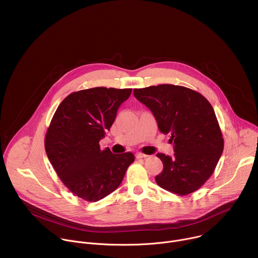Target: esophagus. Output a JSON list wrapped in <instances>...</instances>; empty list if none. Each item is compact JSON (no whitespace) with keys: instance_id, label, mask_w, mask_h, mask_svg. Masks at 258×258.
Wrapping results in <instances>:
<instances>
[{"instance_id":"1","label":"esophagus","mask_w":258,"mask_h":258,"mask_svg":"<svg viewBox=\"0 0 258 258\" xmlns=\"http://www.w3.org/2000/svg\"><path fill=\"white\" fill-rule=\"evenodd\" d=\"M136 157H137L138 159H141V158L148 157V155H146V154H144V153H137V154H136Z\"/></svg>"}]
</instances>
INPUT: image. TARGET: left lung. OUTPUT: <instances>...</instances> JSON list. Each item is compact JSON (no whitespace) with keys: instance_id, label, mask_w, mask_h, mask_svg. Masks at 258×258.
<instances>
[{"instance_id":"8db88e82","label":"left lung","mask_w":258,"mask_h":258,"mask_svg":"<svg viewBox=\"0 0 258 258\" xmlns=\"http://www.w3.org/2000/svg\"><path fill=\"white\" fill-rule=\"evenodd\" d=\"M154 114L162 134H170L172 157L158 153L163 170L157 185L183 196L201 188L224 151V138L214 110L200 93L181 86L159 85L134 90Z\"/></svg>"}]
</instances>
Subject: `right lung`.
Instances as JSON below:
<instances>
[{"label": "right lung", "instance_id": "add662e5", "mask_svg": "<svg viewBox=\"0 0 258 258\" xmlns=\"http://www.w3.org/2000/svg\"><path fill=\"white\" fill-rule=\"evenodd\" d=\"M131 93L104 87L73 92L60 103L48 127L45 149L51 164L66 188L86 201H99L116 190L135 161L131 152L113 154L99 144Z\"/></svg>", "mask_w": 258, "mask_h": 258}]
</instances>
